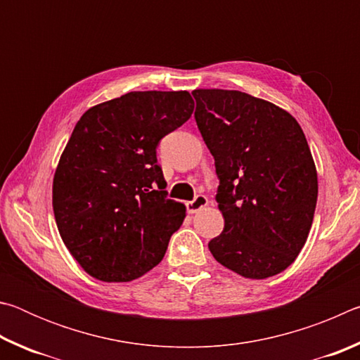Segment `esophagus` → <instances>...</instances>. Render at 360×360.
<instances>
[{"mask_svg": "<svg viewBox=\"0 0 360 360\" xmlns=\"http://www.w3.org/2000/svg\"><path fill=\"white\" fill-rule=\"evenodd\" d=\"M208 205V198L205 197V195H197L192 202H187L186 206H187V212L188 214H193V212L200 211L202 208H205V206Z\"/></svg>", "mask_w": 360, "mask_h": 360, "instance_id": "34e87169", "label": "esophagus"}]
</instances>
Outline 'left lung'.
I'll return each instance as SVG.
<instances>
[{"label": "left lung", "instance_id": "left-lung-1", "mask_svg": "<svg viewBox=\"0 0 360 360\" xmlns=\"http://www.w3.org/2000/svg\"><path fill=\"white\" fill-rule=\"evenodd\" d=\"M195 122L214 157L224 231L214 259L251 279L284 271L311 229L318 174L298 122L270 101L238 90L192 92Z\"/></svg>", "mask_w": 360, "mask_h": 360}]
</instances>
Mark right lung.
<instances>
[{"label": "right lung", "mask_w": 360, "mask_h": 360, "mask_svg": "<svg viewBox=\"0 0 360 360\" xmlns=\"http://www.w3.org/2000/svg\"><path fill=\"white\" fill-rule=\"evenodd\" d=\"M188 92H130L90 108L53 176L60 236L90 276L127 283L160 264L186 217L169 200L157 146L191 119Z\"/></svg>", "instance_id": "right-lung-1"}]
</instances>
